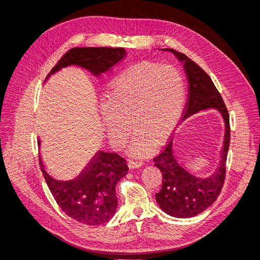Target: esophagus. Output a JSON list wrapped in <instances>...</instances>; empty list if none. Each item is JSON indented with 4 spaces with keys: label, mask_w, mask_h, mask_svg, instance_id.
<instances>
[{
    "label": "esophagus",
    "mask_w": 260,
    "mask_h": 260,
    "mask_svg": "<svg viewBox=\"0 0 260 260\" xmlns=\"http://www.w3.org/2000/svg\"><path fill=\"white\" fill-rule=\"evenodd\" d=\"M142 166V160H139V159H129L128 160V167L129 168H139Z\"/></svg>",
    "instance_id": "obj_1"
}]
</instances>
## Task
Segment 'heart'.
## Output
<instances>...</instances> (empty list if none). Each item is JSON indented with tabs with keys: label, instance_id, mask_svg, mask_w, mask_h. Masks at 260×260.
<instances>
[{
	"label": "heart",
	"instance_id": "1",
	"mask_svg": "<svg viewBox=\"0 0 260 260\" xmlns=\"http://www.w3.org/2000/svg\"><path fill=\"white\" fill-rule=\"evenodd\" d=\"M184 98L183 79L173 66L146 63L124 70L111 82L102 107V121L111 144L121 148L133 126L137 134L132 151L148 152L152 143L160 144L174 129Z\"/></svg>",
	"mask_w": 260,
	"mask_h": 260
}]
</instances>
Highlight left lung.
<instances>
[{"label":"left lung","instance_id":"8db88e82","mask_svg":"<svg viewBox=\"0 0 260 260\" xmlns=\"http://www.w3.org/2000/svg\"><path fill=\"white\" fill-rule=\"evenodd\" d=\"M172 52L183 68L188 81V94L182 120L199 111L216 109L225 121V139L221 156V165L217 173L208 178H198L184 170L173 155L172 140H169L158 154L153 157L154 166L161 172L162 184L155 194L156 202L166 214L175 218L195 217L214 203L220 195L225 182L227 152L230 144L229 114L220 92L212 83L209 76L182 53L172 49H164Z\"/></svg>","mask_w":260,"mask_h":260}]
</instances>
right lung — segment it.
<instances>
[{
	"mask_svg": "<svg viewBox=\"0 0 260 260\" xmlns=\"http://www.w3.org/2000/svg\"><path fill=\"white\" fill-rule=\"evenodd\" d=\"M125 55L123 48H74L62 56L44 82L62 68L72 65L100 77L123 60ZM39 166L57 204L72 219L85 225L98 226L107 223L115 215L118 205L116 184L128 171L124 157L100 151L87 169L70 181H58L51 177L40 156Z\"/></svg>",
	"mask_w": 260,
	"mask_h": 260,
	"instance_id": "add662e5",
	"label": "right lung"
}]
</instances>
